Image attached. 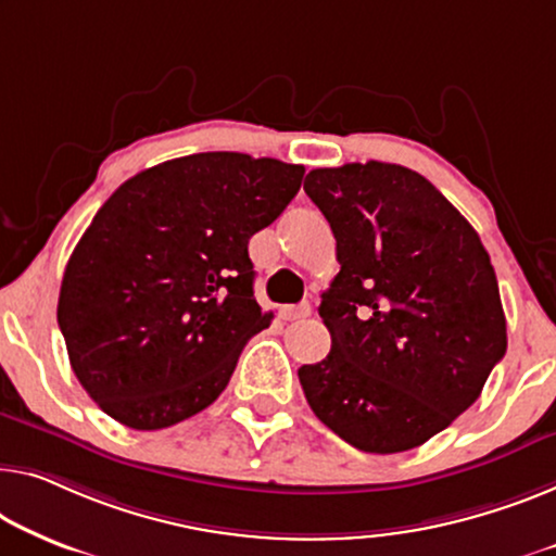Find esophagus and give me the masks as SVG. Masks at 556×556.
<instances>
[{"label":"esophagus","mask_w":556,"mask_h":556,"mask_svg":"<svg viewBox=\"0 0 556 556\" xmlns=\"http://www.w3.org/2000/svg\"><path fill=\"white\" fill-rule=\"evenodd\" d=\"M309 312H312L309 302H302V304H285V306H279V317L285 319V321L309 317Z\"/></svg>","instance_id":"34e87169"}]
</instances>
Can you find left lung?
I'll list each match as a JSON object with an SVG mask.
<instances>
[{
	"label": "left lung",
	"instance_id": "8db88e82",
	"mask_svg": "<svg viewBox=\"0 0 556 556\" xmlns=\"http://www.w3.org/2000/svg\"><path fill=\"white\" fill-rule=\"evenodd\" d=\"M304 192L342 264L319 304L331 350L300 369L306 402L362 452L414 450L477 402L507 352L490 254L450 199L400 164L312 169Z\"/></svg>",
	"mask_w": 556,
	"mask_h": 556
}]
</instances>
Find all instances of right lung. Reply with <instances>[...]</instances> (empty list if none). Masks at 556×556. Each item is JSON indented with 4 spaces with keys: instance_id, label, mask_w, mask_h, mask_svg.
Here are the masks:
<instances>
[{
    "instance_id": "add662e5",
    "label": "right lung",
    "mask_w": 556,
    "mask_h": 556,
    "mask_svg": "<svg viewBox=\"0 0 556 556\" xmlns=\"http://www.w3.org/2000/svg\"><path fill=\"white\" fill-rule=\"evenodd\" d=\"M302 164L202 152L124 181L66 262L56 321L79 384L129 429L210 407L271 312L250 239L300 192Z\"/></svg>"
}]
</instances>
